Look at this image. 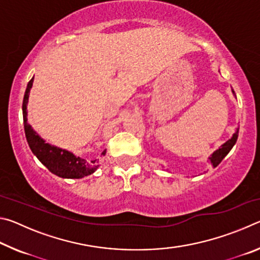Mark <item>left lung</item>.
Instances as JSON below:
<instances>
[{"mask_svg":"<svg viewBox=\"0 0 260 260\" xmlns=\"http://www.w3.org/2000/svg\"><path fill=\"white\" fill-rule=\"evenodd\" d=\"M232 93L236 98L235 91L233 90V89H232ZM237 138H239V128H236L235 133L233 134V136H232L230 140L226 141V142L223 143L221 147H219V149H217V150L211 153V156L208 158V159L211 162V165H212L213 167H217L220 164V162H221V160L223 159V158H225L228 155V152L232 150V148L235 146Z\"/></svg>","mask_w":260,"mask_h":260,"instance_id":"1","label":"left lung"}]
</instances>
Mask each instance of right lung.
I'll list each match as a JSON object with an SVG mask.
<instances>
[{"label": "right lung", "mask_w": 260, "mask_h": 260, "mask_svg": "<svg viewBox=\"0 0 260 260\" xmlns=\"http://www.w3.org/2000/svg\"><path fill=\"white\" fill-rule=\"evenodd\" d=\"M34 77L30 79L26 87V91L23 101V118L24 129L27 143L34 156L45 165L52 174L64 179H81L87 175L93 174L99 169L98 159L88 160L85 158L76 156L73 152L61 149L50 143H47L33 127L27 122V103L29 98L30 88L33 86ZM107 150L102 152L105 155Z\"/></svg>", "instance_id": "obj_1"}]
</instances>
